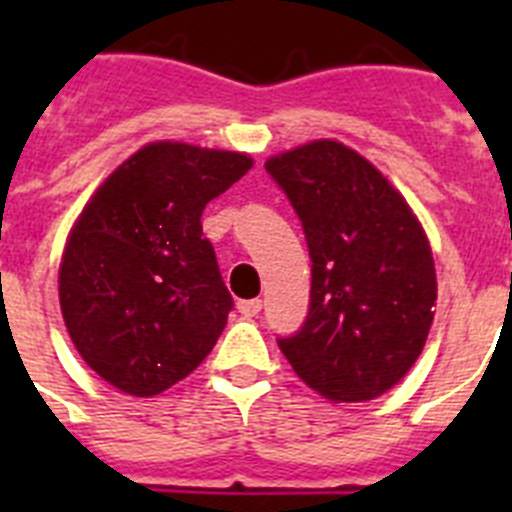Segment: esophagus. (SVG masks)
<instances>
[{
    "label": "esophagus",
    "instance_id": "1",
    "mask_svg": "<svg viewBox=\"0 0 512 512\" xmlns=\"http://www.w3.org/2000/svg\"><path fill=\"white\" fill-rule=\"evenodd\" d=\"M238 312L243 318H256L261 312V300H241L238 302Z\"/></svg>",
    "mask_w": 512,
    "mask_h": 512
}]
</instances>
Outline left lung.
Wrapping results in <instances>:
<instances>
[{
    "instance_id": "1",
    "label": "left lung",
    "mask_w": 512,
    "mask_h": 512,
    "mask_svg": "<svg viewBox=\"0 0 512 512\" xmlns=\"http://www.w3.org/2000/svg\"><path fill=\"white\" fill-rule=\"evenodd\" d=\"M310 248V312L277 338L297 377L330 402L395 387L433 323L436 269L418 217L364 156L312 140L266 161Z\"/></svg>"
}]
</instances>
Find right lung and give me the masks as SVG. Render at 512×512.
<instances>
[{
    "label": "right lung",
    "mask_w": 512,
    "mask_h": 512,
    "mask_svg": "<svg viewBox=\"0 0 512 512\" xmlns=\"http://www.w3.org/2000/svg\"><path fill=\"white\" fill-rule=\"evenodd\" d=\"M251 166L246 153L158 140L117 166L81 210L58 297L76 351L104 382L153 397L210 354L233 297L200 217Z\"/></svg>",
    "instance_id": "obj_1"
}]
</instances>
